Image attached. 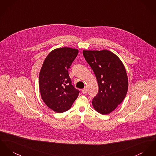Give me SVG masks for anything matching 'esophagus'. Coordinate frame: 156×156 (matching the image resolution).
<instances>
[{
	"label": "esophagus",
	"instance_id": "esophagus-1",
	"mask_svg": "<svg viewBox=\"0 0 156 156\" xmlns=\"http://www.w3.org/2000/svg\"><path fill=\"white\" fill-rule=\"evenodd\" d=\"M82 92L83 94H86L87 93V89L86 88H84L83 90H82Z\"/></svg>",
	"mask_w": 156,
	"mask_h": 156
}]
</instances>
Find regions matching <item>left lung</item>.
Instances as JSON below:
<instances>
[{
  "instance_id": "left-lung-1",
  "label": "left lung",
  "mask_w": 156,
  "mask_h": 156,
  "mask_svg": "<svg viewBox=\"0 0 156 156\" xmlns=\"http://www.w3.org/2000/svg\"><path fill=\"white\" fill-rule=\"evenodd\" d=\"M83 56L96 75L98 85L92 105L96 111L107 115L122 102L126 95L128 81L119 58L107 50H84Z\"/></svg>"
}]
</instances>
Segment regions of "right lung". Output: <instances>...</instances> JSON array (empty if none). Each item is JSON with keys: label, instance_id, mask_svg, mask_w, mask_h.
Masks as SVG:
<instances>
[{"label": "right lung", "instance_id": "obj_1", "mask_svg": "<svg viewBox=\"0 0 156 156\" xmlns=\"http://www.w3.org/2000/svg\"><path fill=\"white\" fill-rule=\"evenodd\" d=\"M78 50L62 48L51 51L44 61L39 75L41 98L50 109L63 113L71 108L80 91L72 84L68 69Z\"/></svg>", "mask_w": 156, "mask_h": 156}]
</instances>
